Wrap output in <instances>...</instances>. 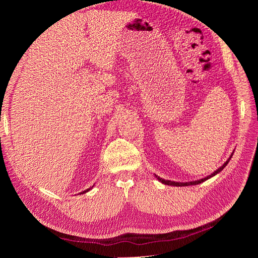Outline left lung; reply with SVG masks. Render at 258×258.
Returning a JSON list of instances; mask_svg holds the SVG:
<instances>
[{"label":"left lung","instance_id":"8db88e82","mask_svg":"<svg viewBox=\"0 0 258 258\" xmlns=\"http://www.w3.org/2000/svg\"><path fill=\"white\" fill-rule=\"evenodd\" d=\"M232 157V154H231V156L230 157L228 158V160L226 161L224 165L222 166V167H220L218 168L216 171H214V172L211 174V175H208L207 177H205V178H201V179H198V181H192V182H186V183H181V182H173V181H169V179H163V178H161V177H159V176H157V175H155L156 177H157V179L158 181H160L162 184H165V185H171V186H189V185H197V184H200V183H202V182H205V181H207V179H209V178H211L212 176H214V175H216L217 173H220L221 171L227 166V163L229 162V160H230V158Z\"/></svg>","mask_w":258,"mask_h":258}]
</instances>
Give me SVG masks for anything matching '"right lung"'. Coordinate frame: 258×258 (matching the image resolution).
Here are the masks:
<instances>
[{
  "mask_svg": "<svg viewBox=\"0 0 258 258\" xmlns=\"http://www.w3.org/2000/svg\"><path fill=\"white\" fill-rule=\"evenodd\" d=\"M93 187V186H92ZM92 187H89V188H87V189H86V190H84V191H82L81 194H85V192H87V191H89L91 188H92Z\"/></svg>",
  "mask_w": 258,
  "mask_h": 258,
  "instance_id": "right-lung-1",
  "label": "right lung"
}]
</instances>
